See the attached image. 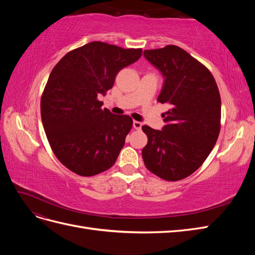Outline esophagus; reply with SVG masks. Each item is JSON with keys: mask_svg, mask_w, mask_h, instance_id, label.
Returning <instances> with one entry per match:
<instances>
[{"mask_svg": "<svg viewBox=\"0 0 255 255\" xmlns=\"http://www.w3.org/2000/svg\"><path fill=\"white\" fill-rule=\"evenodd\" d=\"M141 127H142L141 122H139V121H133V128L135 129H140Z\"/></svg>", "mask_w": 255, "mask_h": 255, "instance_id": "obj_1", "label": "esophagus"}]
</instances>
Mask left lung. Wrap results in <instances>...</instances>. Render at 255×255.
Listing matches in <instances>:
<instances>
[{
    "instance_id": "1",
    "label": "left lung",
    "mask_w": 255,
    "mask_h": 255,
    "mask_svg": "<svg viewBox=\"0 0 255 255\" xmlns=\"http://www.w3.org/2000/svg\"><path fill=\"white\" fill-rule=\"evenodd\" d=\"M143 56L164 78L157 101L170 107L161 130L142 127L143 163L160 179L179 181L204 163L218 139L219 90L208 69L176 45L144 50Z\"/></svg>"
}]
</instances>
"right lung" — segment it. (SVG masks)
I'll return each mask as SVG.
<instances>
[{
    "instance_id": "obj_1",
    "label": "right lung",
    "mask_w": 255,
    "mask_h": 255,
    "mask_svg": "<svg viewBox=\"0 0 255 255\" xmlns=\"http://www.w3.org/2000/svg\"><path fill=\"white\" fill-rule=\"evenodd\" d=\"M140 56L141 49L92 41L67 53L53 68L41 97V119L54 154L69 170L92 176L115 164L133 120L102 110L98 97Z\"/></svg>"
}]
</instances>
